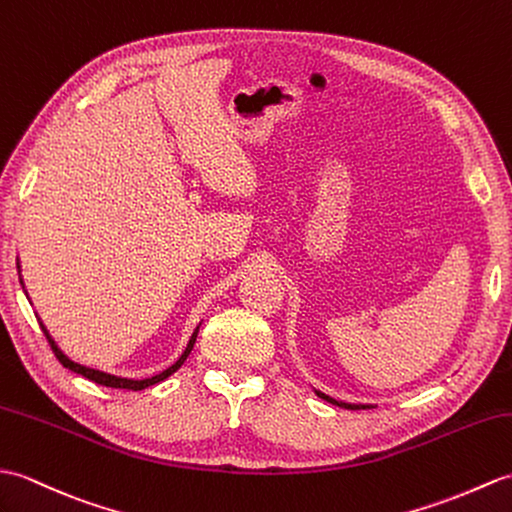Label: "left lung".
Here are the masks:
<instances>
[{"mask_svg": "<svg viewBox=\"0 0 512 512\" xmlns=\"http://www.w3.org/2000/svg\"><path fill=\"white\" fill-rule=\"evenodd\" d=\"M314 392H316V395H318L320 399H325V401H329V403H334V406L347 408V410H368V408H373V406H368V403H344V401H338V399H334V397L325 395V392H320V390H314Z\"/></svg>", "mask_w": 512, "mask_h": 512, "instance_id": "8db88e82", "label": "left lung"}]
</instances>
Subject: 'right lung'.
Returning <instances> with one entry per match:
<instances>
[{
	"label": "right lung",
	"mask_w": 512,
	"mask_h": 512,
	"mask_svg": "<svg viewBox=\"0 0 512 512\" xmlns=\"http://www.w3.org/2000/svg\"><path fill=\"white\" fill-rule=\"evenodd\" d=\"M17 268H19V264H17ZM21 285H23V279H21ZM26 296H28V292H26ZM39 325H41V329H43V334H45L47 342H50V347H52L54 355L58 358V362H61L65 368H69V371H74V373H78V375H82V377H87V379H91V382L100 384V386L126 388V390H144V388H148V386H154V384L163 382V379H168L172 373H176L178 368L183 366V362L187 360V355L192 353L196 336H198V329H200V325L194 329V334H192V338H189L185 351L181 353V358H178L170 368H165V371H161L159 375H152V377H146V379H128V377H117V375H111V373L98 371V368H89V366H82V364H78V362H74V360H69L67 355H65L61 349H58V344L54 342V338L50 336V331H47V327L41 323V320H39Z\"/></svg>",
	"instance_id": "1"
}]
</instances>
